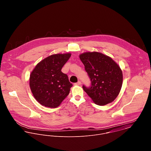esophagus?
<instances>
[{
	"label": "esophagus",
	"instance_id": "1",
	"mask_svg": "<svg viewBox=\"0 0 151 151\" xmlns=\"http://www.w3.org/2000/svg\"><path fill=\"white\" fill-rule=\"evenodd\" d=\"M81 82H80V81H78L77 83H75V84H74V85H75V86H80V85H81Z\"/></svg>",
	"mask_w": 151,
	"mask_h": 151
}]
</instances>
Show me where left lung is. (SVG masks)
<instances>
[{
	"mask_svg": "<svg viewBox=\"0 0 151 151\" xmlns=\"http://www.w3.org/2000/svg\"><path fill=\"white\" fill-rule=\"evenodd\" d=\"M91 85L83 88L93 102L104 106L118 96L123 84V73L111 58L101 53L86 52L80 55Z\"/></svg>",
	"mask_w": 151,
	"mask_h": 151,
	"instance_id": "8db88e82",
	"label": "left lung"
}]
</instances>
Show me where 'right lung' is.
<instances>
[{"mask_svg":"<svg viewBox=\"0 0 151 151\" xmlns=\"http://www.w3.org/2000/svg\"><path fill=\"white\" fill-rule=\"evenodd\" d=\"M71 53L55 54L44 59L30 74L29 86L35 99L48 108L58 107L73 86L61 70Z\"/></svg>","mask_w":151,"mask_h":151,"instance_id":"right-lung-1","label":"right lung"}]
</instances>
